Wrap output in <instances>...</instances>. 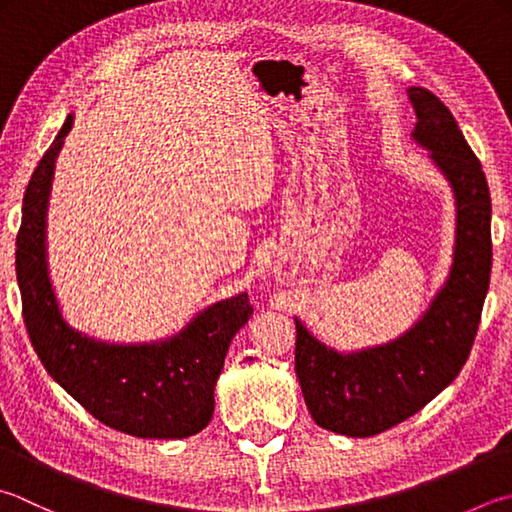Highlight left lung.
Returning <instances> with one entry per match:
<instances>
[{"instance_id": "left-lung-1", "label": "left lung", "mask_w": 512, "mask_h": 512, "mask_svg": "<svg viewBox=\"0 0 512 512\" xmlns=\"http://www.w3.org/2000/svg\"><path fill=\"white\" fill-rule=\"evenodd\" d=\"M412 138L448 178L457 202V243L446 285L401 339L354 354L316 341L296 321V376L312 419L347 437H374L437 397L457 379L479 330L493 267L490 191L481 162L446 104L410 86Z\"/></svg>"}]
</instances>
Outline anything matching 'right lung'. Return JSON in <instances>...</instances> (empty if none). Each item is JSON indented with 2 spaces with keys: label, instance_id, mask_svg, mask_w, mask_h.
Here are the masks:
<instances>
[{
  "label": "right lung",
  "instance_id": "add662e5",
  "mask_svg": "<svg viewBox=\"0 0 512 512\" xmlns=\"http://www.w3.org/2000/svg\"><path fill=\"white\" fill-rule=\"evenodd\" d=\"M73 115L28 180L15 269L22 314L46 372L104 426L140 439H185L214 414V388L234 334L254 307L247 294L207 307L180 334L160 343L113 345L64 321L46 269V205L57 151Z\"/></svg>",
  "mask_w": 512,
  "mask_h": 512
}]
</instances>
